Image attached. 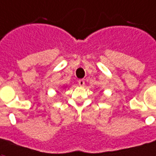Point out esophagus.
Masks as SVG:
<instances>
[{
  "mask_svg": "<svg viewBox=\"0 0 156 156\" xmlns=\"http://www.w3.org/2000/svg\"><path fill=\"white\" fill-rule=\"evenodd\" d=\"M78 84H79L80 86H83L85 85V80H79V81H78Z\"/></svg>",
  "mask_w": 156,
  "mask_h": 156,
  "instance_id": "34e87169",
  "label": "esophagus"
}]
</instances>
